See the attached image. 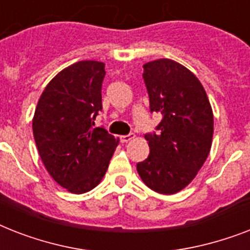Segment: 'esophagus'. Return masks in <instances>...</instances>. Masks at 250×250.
<instances>
[{"instance_id":"1","label":"esophagus","mask_w":250,"mask_h":250,"mask_svg":"<svg viewBox=\"0 0 250 250\" xmlns=\"http://www.w3.org/2000/svg\"><path fill=\"white\" fill-rule=\"evenodd\" d=\"M121 139V143H128L132 139H135V133H128V135H123V136L119 137Z\"/></svg>"}]
</instances>
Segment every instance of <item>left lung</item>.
<instances>
[{"label": "left lung", "instance_id": "8db88e82", "mask_svg": "<svg viewBox=\"0 0 250 250\" xmlns=\"http://www.w3.org/2000/svg\"><path fill=\"white\" fill-rule=\"evenodd\" d=\"M143 67L150 111L162 114V121L158 132L145 135L150 153L137 164V172L154 192L174 194L193 180L209 156L213 110L200 80L183 64L164 58Z\"/></svg>", "mask_w": 250, "mask_h": 250}]
</instances>
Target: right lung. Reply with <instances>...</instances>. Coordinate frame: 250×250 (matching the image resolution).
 Instances as JSON below:
<instances>
[{
	"label": "right lung",
	"mask_w": 250,
	"mask_h": 250,
	"mask_svg": "<svg viewBox=\"0 0 250 250\" xmlns=\"http://www.w3.org/2000/svg\"><path fill=\"white\" fill-rule=\"evenodd\" d=\"M105 63L80 61L57 74L37 102L32 121L37 150L46 170L71 193L98 186L118 145L104 127H93L102 110Z\"/></svg>",
	"instance_id": "1"
}]
</instances>
